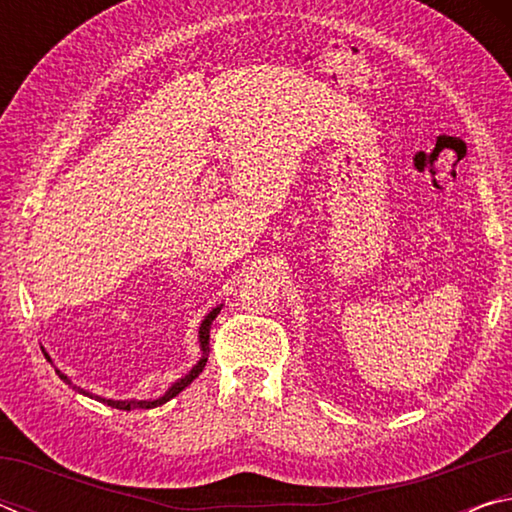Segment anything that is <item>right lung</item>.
Masks as SVG:
<instances>
[{"label":"right lung","mask_w":512,"mask_h":512,"mask_svg":"<svg viewBox=\"0 0 512 512\" xmlns=\"http://www.w3.org/2000/svg\"><path fill=\"white\" fill-rule=\"evenodd\" d=\"M221 307L223 305H216L210 314H207L203 320H201V327H198V345H201V359H198L194 366H192V370H187L183 377L180 379H176L173 381V384L167 388V391H164V395H160V397H155V400H108V397H101V395H92L90 391H85V388H81V386H76V384H72V379H69L65 372H60L56 366H54V361H51V357L49 354L45 352V357H47V361L51 363V366H54V370H56V375L65 381V384H69L74 388L76 393H81V395H85V397H92V400H97V402H103V404H108V406H112V409H119V411H131V409H155V406H162L164 402H169L171 397H176L180 391H185V388L192 384V381L201 375L203 372V368H205V363H207V357H210V329H212V323H214V318L219 316V311H221Z\"/></svg>","instance_id":"obj_1"}]
</instances>
